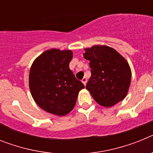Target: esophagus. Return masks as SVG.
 Segmentation results:
<instances>
[{
    "label": "esophagus",
    "instance_id": "1",
    "mask_svg": "<svg viewBox=\"0 0 153 153\" xmlns=\"http://www.w3.org/2000/svg\"><path fill=\"white\" fill-rule=\"evenodd\" d=\"M86 82H87V79H86V77H83V79H82V83H83V84H84L85 86H86Z\"/></svg>",
    "mask_w": 153,
    "mask_h": 153
}]
</instances>
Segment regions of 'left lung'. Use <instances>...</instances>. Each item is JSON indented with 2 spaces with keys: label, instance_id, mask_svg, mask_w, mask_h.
<instances>
[{
  "label": "left lung",
  "instance_id": "obj_1",
  "mask_svg": "<svg viewBox=\"0 0 153 153\" xmlns=\"http://www.w3.org/2000/svg\"><path fill=\"white\" fill-rule=\"evenodd\" d=\"M84 50L83 56L90 60L91 68V76L86 88L96 102L104 107H111L123 100L132 76L127 60L106 45H94Z\"/></svg>",
  "mask_w": 153,
  "mask_h": 153
}]
</instances>
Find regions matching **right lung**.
<instances>
[{
  "label": "right lung",
  "mask_w": 153,
  "mask_h": 153,
  "mask_svg": "<svg viewBox=\"0 0 153 153\" xmlns=\"http://www.w3.org/2000/svg\"><path fill=\"white\" fill-rule=\"evenodd\" d=\"M72 58V51L53 48L42 53L31 65V96L47 113L60 117L68 114L75 106L79 92L85 87L69 67Z\"/></svg>",
  "instance_id": "right-lung-1"
}]
</instances>
